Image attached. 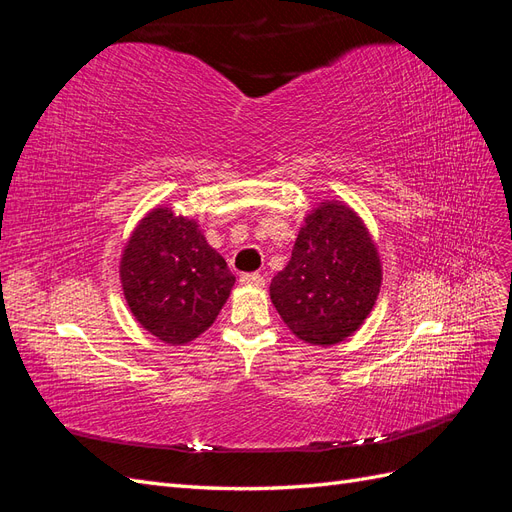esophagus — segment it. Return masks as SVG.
<instances>
[{"label":"esophagus","mask_w":512,"mask_h":512,"mask_svg":"<svg viewBox=\"0 0 512 512\" xmlns=\"http://www.w3.org/2000/svg\"><path fill=\"white\" fill-rule=\"evenodd\" d=\"M239 282H241L243 286L260 288V286H265V277H262L260 273H243V275L239 277Z\"/></svg>","instance_id":"esophagus-1"}]
</instances>
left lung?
Here are the masks:
<instances>
[{
	"mask_svg": "<svg viewBox=\"0 0 512 512\" xmlns=\"http://www.w3.org/2000/svg\"><path fill=\"white\" fill-rule=\"evenodd\" d=\"M380 280L378 250L359 215L342 203H322L307 215L288 265L269 290L294 335L333 346L369 316Z\"/></svg>",
	"mask_w": 512,
	"mask_h": 512,
	"instance_id": "obj_1",
	"label": "left lung"
}]
</instances>
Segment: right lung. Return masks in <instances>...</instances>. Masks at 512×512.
<instances>
[{"instance_id":"add662e5","label":"right lung","mask_w":512,"mask_h":512,"mask_svg":"<svg viewBox=\"0 0 512 512\" xmlns=\"http://www.w3.org/2000/svg\"><path fill=\"white\" fill-rule=\"evenodd\" d=\"M121 284L136 320L179 346L211 327L235 275L194 220L160 207L132 232L121 258Z\"/></svg>"}]
</instances>
